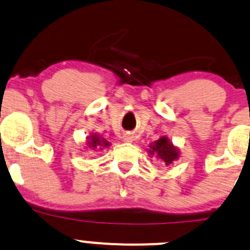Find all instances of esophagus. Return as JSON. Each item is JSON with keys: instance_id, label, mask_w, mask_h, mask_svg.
<instances>
[{"instance_id": "34e87169", "label": "esophagus", "mask_w": 250, "mask_h": 250, "mask_svg": "<svg viewBox=\"0 0 250 250\" xmlns=\"http://www.w3.org/2000/svg\"><path fill=\"white\" fill-rule=\"evenodd\" d=\"M131 138H132V137H131V136H124V140L125 141H131Z\"/></svg>"}]
</instances>
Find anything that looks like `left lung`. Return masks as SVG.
<instances>
[{"label":"left lung","mask_w":250,"mask_h":250,"mask_svg":"<svg viewBox=\"0 0 250 250\" xmlns=\"http://www.w3.org/2000/svg\"><path fill=\"white\" fill-rule=\"evenodd\" d=\"M150 150L149 154L154 155L155 154L159 159H161V161L165 165H171L174 160L178 159V150L173 146V144L169 142L166 137H161L160 140H158L156 142H154L153 146H150Z\"/></svg>","instance_id":"obj_1"}]
</instances>
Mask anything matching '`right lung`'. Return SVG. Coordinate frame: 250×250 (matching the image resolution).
I'll list each match as a JSON object with an SVG mask.
<instances>
[{
    "instance_id": "add662e5",
    "label": "right lung",
    "mask_w": 250,
    "mask_h": 250,
    "mask_svg": "<svg viewBox=\"0 0 250 250\" xmlns=\"http://www.w3.org/2000/svg\"><path fill=\"white\" fill-rule=\"evenodd\" d=\"M87 140H89L87 141V144H89V146H91L92 149H102V148H100V146H109V143H108L104 138L97 137L96 135H92L91 137H89Z\"/></svg>"
}]
</instances>
